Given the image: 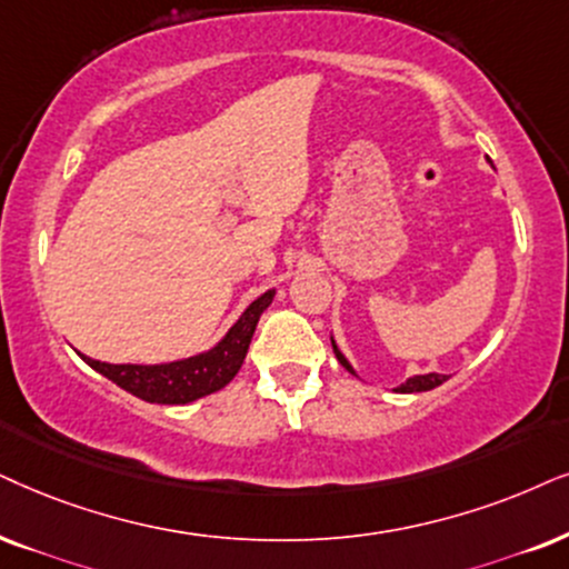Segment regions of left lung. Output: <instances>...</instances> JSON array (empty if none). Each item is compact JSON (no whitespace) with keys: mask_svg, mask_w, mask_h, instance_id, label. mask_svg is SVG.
Here are the masks:
<instances>
[{"mask_svg":"<svg viewBox=\"0 0 569 569\" xmlns=\"http://www.w3.org/2000/svg\"><path fill=\"white\" fill-rule=\"evenodd\" d=\"M333 351H336V359L338 362L343 365V368H347L349 372H355L351 370V365L347 362V357L341 355V351H338V347L333 343ZM446 380V376H438V372H428V376H415V378H409L407 383H401L397 391H401V393H417V391H430V388H436V386H441Z\"/></svg>","mask_w":569,"mask_h":569,"instance_id":"1","label":"left lung"}]
</instances>
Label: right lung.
<instances>
[{"label":"right lung","mask_w":569,"mask_h":569,"mask_svg":"<svg viewBox=\"0 0 569 569\" xmlns=\"http://www.w3.org/2000/svg\"><path fill=\"white\" fill-rule=\"evenodd\" d=\"M272 301V291L262 293L260 299L251 301L239 322L228 330L218 347L204 351V355L181 359L170 365H107L99 359L83 357L86 365L102 372L112 383L123 391L133 393L149 405H189L193 399L207 397V393L220 391L236 378L241 370L243 357H247L251 336H254L260 315Z\"/></svg>","instance_id":"add662e5"}]
</instances>
